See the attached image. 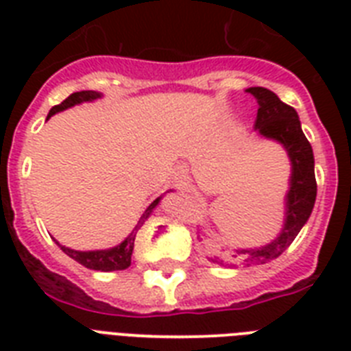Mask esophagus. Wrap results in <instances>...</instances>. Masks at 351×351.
Segmentation results:
<instances>
[{
    "label": "esophagus",
    "instance_id": "esophagus-1",
    "mask_svg": "<svg viewBox=\"0 0 351 351\" xmlns=\"http://www.w3.org/2000/svg\"><path fill=\"white\" fill-rule=\"evenodd\" d=\"M186 175H187V171L184 169V167H178V169H176V173H175V180H176V184H184V180H186Z\"/></svg>",
    "mask_w": 351,
    "mask_h": 351
}]
</instances>
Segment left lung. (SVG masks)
<instances>
[{"mask_svg":"<svg viewBox=\"0 0 351 351\" xmlns=\"http://www.w3.org/2000/svg\"><path fill=\"white\" fill-rule=\"evenodd\" d=\"M256 98L255 131L267 140H275L286 149L291 162V176H289V191L286 195V219L277 239L269 244L255 247V250H234L230 261H222L219 256L211 258L220 266H256L277 258L288 250L295 237L308 222L315 204L317 182H315V160L308 138L302 132L299 114L293 107L286 106L275 93L264 87H250L245 89Z\"/></svg>","mask_w":351,"mask_h":351,"instance_id":"left-lung-1","label":"left lung"}]
</instances>
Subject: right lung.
<instances>
[{
  "instance_id": "add662e5",
  "label": "right lung",
  "mask_w": 351,
  "mask_h": 351,
  "mask_svg": "<svg viewBox=\"0 0 351 351\" xmlns=\"http://www.w3.org/2000/svg\"><path fill=\"white\" fill-rule=\"evenodd\" d=\"M98 98H101V95L100 93H96V90H80V93H73V95L69 96V98H65L60 106L52 107L47 118H51L52 114H56V112L60 111H65L69 107L78 106V104H84V101L98 100ZM160 200H162V197L156 198V200L145 209V213L140 217L136 228L131 231V234H129L123 242L114 245V247L96 251H76L71 250V247H65V245H62L60 242H58V245L62 247L63 253H67L71 258L80 262L82 266L89 267V269H96V271H118V269H127V267L131 266V255L132 247H134V239H136V231L140 230L143 226V222L149 219V215L153 213V209L158 206Z\"/></svg>"
}]
</instances>
